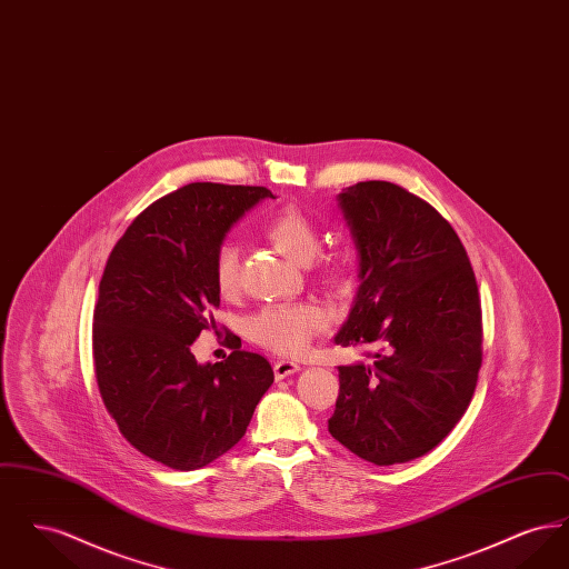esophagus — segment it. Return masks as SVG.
<instances>
[{
	"label": "esophagus",
	"mask_w": 569,
	"mask_h": 569,
	"mask_svg": "<svg viewBox=\"0 0 569 569\" xmlns=\"http://www.w3.org/2000/svg\"><path fill=\"white\" fill-rule=\"evenodd\" d=\"M272 371H274V378L277 379L290 378V376L300 371V362H297V360H277Z\"/></svg>",
	"instance_id": "esophagus-1"
}]
</instances>
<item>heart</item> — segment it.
Returning a JSON list of instances; mask_svg holds the SVG:
<instances>
[{"mask_svg":"<svg viewBox=\"0 0 569 569\" xmlns=\"http://www.w3.org/2000/svg\"><path fill=\"white\" fill-rule=\"evenodd\" d=\"M271 241L283 256L297 264H311L320 249V234L316 226L297 209H283L269 219L264 228ZM346 269L343 260H330L326 272L339 274ZM217 292L234 297L241 286V253L234 243H223L216 253ZM325 311L316 305H272L264 307L251 320V335L262 346L281 353L302 352L311 337L325 328Z\"/></svg>","mask_w":569,"mask_h":569,"instance_id":"obj_1","label":"heart"}]
</instances>
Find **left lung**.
Instances as JSON below:
<instances>
[{"label":"left lung","mask_w":569,"mask_h":569,"mask_svg":"<svg viewBox=\"0 0 569 569\" xmlns=\"http://www.w3.org/2000/svg\"><path fill=\"white\" fill-rule=\"evenodd\" d=\"M337 207L360 286L335 343L371 352L339 367L328 431L379 467L407 462L431 452L471 403L482 365L476 274L452 226L395 183H356Z\"/></svg>","instance_id":"left-lung-1"}]
</instances>
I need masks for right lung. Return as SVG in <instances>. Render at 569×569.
Instances as JSON below:
<instances>
[{
  "mask_svg": "<svg viewBox=\"0 0 569 569\" xmlns=\"http://www.w3.org/2000/svg\"><path fill=\"white\" fill-rule=\"evenodd\" d=\"M267 188L190 183L147 207L110 251L93 311L100 395L123 437L191 471L241 441L271 388L260 353L200 365L190 346L219 307L217 249Z\"/></svg>",
  "mask_w": 569,
  "mask_h": 569,
  "instance_id": "obj_1",
  "label": "right lung"
}]
</instances>
